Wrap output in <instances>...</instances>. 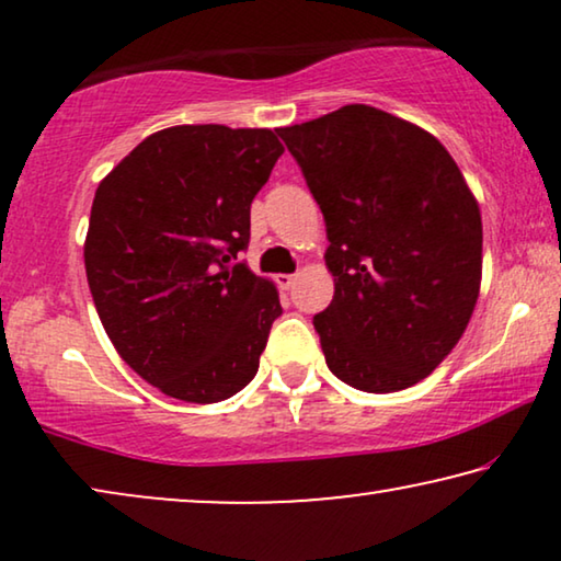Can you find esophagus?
Masks as SVG:
<instances>
[{
  "label": "esophagus",
  "mask_w": 561,
  "mask_h": 561,
  "mask_svg": "<svg viewBox=\"0 0 561 561\" xmlns=\"http://www.w3.org/2000/svg\"><path fill=\"white\" fill-rule=\"evenodd\" d=\"M275 283H278L280 288H290L296 283V275H288V273H283V275H275Z\"/></svg>",
  "instance_id": "esophagus-1"
}]
</instances>
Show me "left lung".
<instances>
[{
  "label": "left lung",
  "instance_id": "left-lung-1",
  "mask_svg": "<svg viewBox=\"0 0 561 561\" xmlns=\"http://www.w3.org/2000/svg\"><path fill=\"white\" fill-rule=\"evenodd\" d=\"M278 135L327 221L334 298L313 329L329 370L365 393L416 386L478 301L482 221L465 175L434 135L367 104Z\"/></svg>",
  "mask_w": 561,
  "mask_h": 561
}]
</instances>
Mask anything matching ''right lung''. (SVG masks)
Segmentation results:
<instances>
[{"label":"right lung","mask_w":561,"mask_h":561,"mask_svg":"<svg viewBox=\"0 0 561 561\" xmlns=\"http://www.w3.org/2000/svg\"><path fill=\"white\" fill-rule=\"evenodd\" d=\"M280 156L273 129L181 125L99 183L83 244L91 296L119 357L165 396L219 403L255 378L283 309L237 255Z\"/></svg>","instance_id":"add662e5"}]
</instances>
